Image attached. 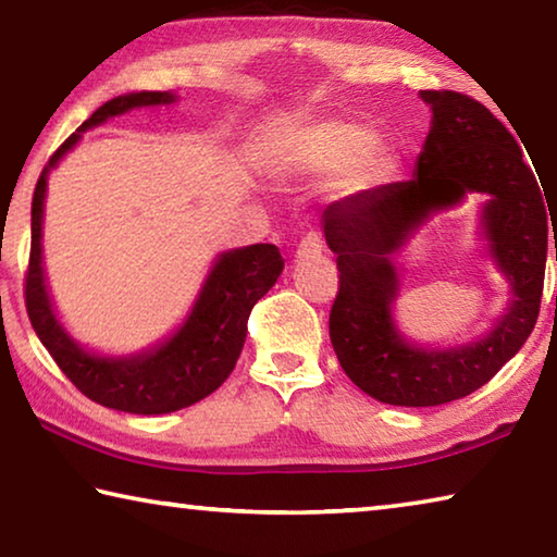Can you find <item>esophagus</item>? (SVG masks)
Masks as SVG:
<instances>
[{
	"instance_id": "1",
	"label": "esophagus",
	"mask_w": 557,
	"mask_h": 557,
	"mask_svg": "<svg viewBox=\"0 0 557 557\" xmlns=\"http://www.w3.org/2000/svg\"><path fill=\"white\" fill-rule=\"evenodd\" d=\"M322 250H324V245H322V240H319V235L317 233H307L305 238H301V243L297 245V260H314V258H319L322 256Z\"/></svg>"
}]
</instances>
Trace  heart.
<instances>
[{
  "label": "heart",
  "instance_id": "b5f03b06",
  "mask_svg": "<svg viewBox=\"0 0 557 557\" xmlns=\"http://www.w3.org/2000/svg\"><path fill=\"white\" fill-rule=\"evenodd\" d=\"M272 166L280 178L297 182L336 176L338 191L354 196L383 184L391 169V147L358 122L326 117L287 129Z\"/></svg>",
  "mask_w": 557,
  "mask_h": 557
}]
</instances>
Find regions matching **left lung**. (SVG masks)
I'll use <instances>...</instances> for the list:
<instances>
[{"label":"left lung","instance_id":"8db88e82","mask_svg":"<svg viewBox=\"0 0 557 557\" xmlns=\"http://www.w3.org/2000/svg\"><path fill=\"white\" fill-rule=\"evenodd\" d=\"M420 98L432 120L410 182L348 196L322 215L342 272L329 317L334 354L366 395L403 408L465 398L521 351L539 319L548 256L550 206L545 211L543 184L504 122L461 92L420 90ZM469 193L485 196L478 237L507 280V307L474 343L418 345L394 322L401 276L394 252L432 214L456 208Z\"/></svg>","mask_w":557,"mask_h":557}]
</instances>
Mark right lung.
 I'll list each match as a JSON object with an SVG mask.
<instances>
[{
	"label": "right lung",
	"mask_w": 557,
	"mask_h": 557,
	"mask_svg": "<svg viewBox=\"0 0 557 557\" xmlns=\"http://www.w3.org/2000/svg\"><path fill=\"white\" fill-rule=\"evenodd\" d=\"M174 90L125 92L100 106L44 166L32 201V258L26 275V312L59 369L90 400L132 414H166L203 400L228 379L243 351L248 317L275 285L285 260L270 243L223 250L213 258L203 285L172 334L132 354H100L83 346L61 322L44 268V211L49 176L81 143L83 132L129 110L169 108Z\"/></svg>",
	"instance_id": "1"
}]
</instances>
